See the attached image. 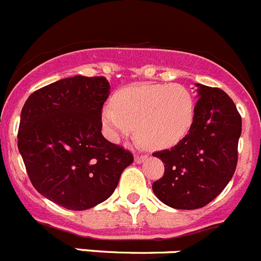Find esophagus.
<instances>
[{
	"mask_svg": "<svg viewBox=\"0 0 261 261\" xmlns=\"http://www.w3.org/2000/svg\"><path fill=\"white\" fill-rule=\"evenodd\" d=\"M146 159V155H135V163L140 164Z\"/></svg>",
	"mask_w": 261,
	"mask_h": 261,
	"instance_id": "34e87169",
	"label": "esophagus"
}]
</instances>
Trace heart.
<instances>
[{"label": "heart", "mask_w": 261, "mask_h": 261, "mask_svg": "<svg viewBox=\"0 0 261 261\" xmlns=\"http://www.w3.org/2000/svg\"><path fill=\"white\" fill-rule=\"evenodd\" d=\"M192 94L181 84H138L120 90L113 106L102 108L100 118L112 141L128 135L135 126V136L150 149H167L186 136L194 122Z\"/></svg>", "instance_id": "b5f03b06"}]
</instances>
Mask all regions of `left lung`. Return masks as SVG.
<instances>
[{"label":"left lung","instance_id":"obj_1","mask_svg":"<svg viewBox=\"0 0 261 261\" xmlns=\"http://www.w3.org/2000/svg\"><path fill=\"white\" fill-rule=\"evenodd\" d=\"M196 85L198 102L189 134L172 149L156 151L164 176L153 184L156 198L174 209H199L216 199L236 171L242 121L219 88Z\"/></svg>","mask_w":261,"mask_h":261}]
</instances>
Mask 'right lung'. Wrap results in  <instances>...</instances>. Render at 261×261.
Masks as SVG:
<instances>
[{
  "label": "right lung",
  "instance_id": "obj_1",
  "mask_svg": "<svg viewBox=\"0 0 261 261\" xmlns=\"http://www.w3.org/2000/svg\"><path fill=\"white\" fill-rule=\"evenodd\" d=\"M110 90L106 77L76 75L40 88L22 107L17 146L28 176L62 208L85 211L107 200L133 163L130 151L102 135Z\"/></svg>",
  "mask_w": 261,
  "mask_h": 261
}]
</instances>
